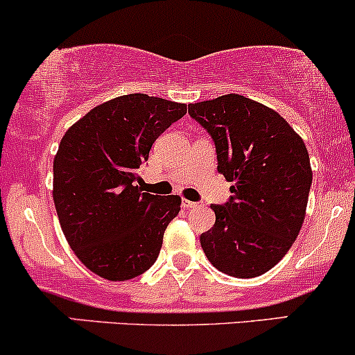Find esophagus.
<instances>
[{"label": "esophagus", "mask_w": 355, "mask_h": 355, "mask_svg": "<svg viewBox=\"0 0 355 355\" xmlns=\"http://www.w3.org/2000/svg\"><path fill=\"white\" fill-rule=\"evenodd\" d=\"M182 205H184V209H196V207H198V202H192V200H184L182 202Z\"/></svg>", "instance_id": "obj_1"}]
</instances>
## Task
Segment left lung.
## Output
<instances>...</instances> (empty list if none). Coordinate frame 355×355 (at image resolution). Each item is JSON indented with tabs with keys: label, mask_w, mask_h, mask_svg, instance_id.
Wrapping results in <instances>:
<instances>
[{
	"label": "left lung",
	"mask_w": 355,
	"mask_h": 355,
	"mask_svg": "<svg viewBox=\"0 0 355 355\" xmlns=\"http://www.w3.org/2000/svg\"><path fill=\"white\" fill-rule=\"evenodd\" d=\"M212 136L217 171L231 198L210 205L216 224L200 236L207 259L236 278L270 271L297 239L311 187L305 143L282 116L249 97L227 94L190 104Z\"/></svg>",
	"instance_id": "obj_1"
}]
</instances>
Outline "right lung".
<instances>
[{"mask_svg":"<svg viewBox=\"0 0 355 355\" xmlns=\"http://www.w3.org/2000/svg\"><path fill=\"white\" fill-rule=\"evenodd\" d=\"M187 106L146 94L119 96L69 128L53 159V202L65 239L101 278L126 282L153 266L178 196L143 192L138 170Z\"/></svg>","mask_w":355,"mask_h":355,"instance_id":"1","label":"right lung"}]
</instances>
